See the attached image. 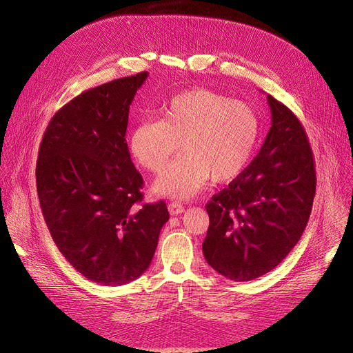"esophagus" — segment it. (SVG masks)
<instances>
[{
    "label": "esophagus",
    "instance_id": "1",
    "mask_svg": "<svg viewBox=\"0 0 353 353\" xmlns=\"http://www.w3.org/2000/svg\"><path fill=\"white\" fill-rule=\"evenodd\" d=\"M169 211H170V214H181L184 211V205L179 201H172V203H169Z\"/></svg>",
    "mask_w": 353,
    "mask_h": 353
}]
</instances>
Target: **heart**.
Returning a JSON list of instances; mask_svg holds the SVG:
<instances>
[{"label":"heart","instance_id":"obj_1","mask_svg":"<svg viewBox=\"0 0 353 353\" xmlns=\"http://www.w3.org/2000/svg\"><path fill=\"white\" fill-rule=\"evenodd\" d=\"M260 121L255 110L207 89H193L174 97L161 112V121H143L130 133V150L140 166L160 173L153 190L166 197L187 199L207 181L236 179L256 146Z\"/></svg>","mask_w":353,"mask_h":353}]
</instances>
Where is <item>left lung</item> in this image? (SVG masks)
Returning <instances> with one entry per match:
<instances>
[{"label": "left lung", "mask_w": 353, "mask_h": 353, "mask_svg": "<svg viewBox=\"0 0 353 353\" xmlns=\"http://www.w3.org/2000/svg\"><path fill=\"white\" fill-rule=\"evenodd\" d=\"M271 129L254 160L205 204V261L228 279L274 270L299 241L316 189L315 160L298 117L271 95Z\"/></svg>", "instance_id": "8db88e82"}]
</instances>
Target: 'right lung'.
<instances>
[{"label":"right lung","instance_id":"1","mask_svg":"<svg viewBox=\"0 0 353 353\" xmlns=\"http://www.w3.org/2000/svg\"><path fill=\"white\" fill-rule=\"evenodd\" d=\"M148 72L88 89L46 128L37 160L43 220L66 261L102 285H125L150 265L163 200L142 203L143 177L126 143L129 108Z\"/></svg>","mask_w":353,"mask_h":353}]
</instances>
